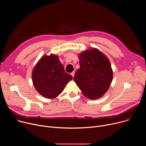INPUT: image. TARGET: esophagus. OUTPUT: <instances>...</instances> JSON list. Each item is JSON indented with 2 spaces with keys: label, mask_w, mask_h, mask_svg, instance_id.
I'll return each instance as SVG.
<instances>
[{
  "label": "esophagus",
  "mask_w": 146,
  "mask_h": 146,
  "mask_svg": "<svg viewBox=\"0 0 146 146\" xmlns=\"http://www.w3.org/2000/svg\"><path fill=\"white\" fill-rule=\"evenodd\" d=\"M74 73H74V72H73L71 73V75L72 76V77H74Z\"/></svg>",
  "instance_id": "1"
}]
</instances>
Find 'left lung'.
Instances as JSON below:
<instances>
[{
    "instance_id": "obj_1",
    "label": "left lung",
    "mask_w": 146,
    "mask_h": 146,
    "mask_svg": "<svg viewBox=\"0 0 146 146\" xmlns=\"http://www.w3.org/2000/svg\"><path fill=\"white\" fill-rule=\"evenodd\" d=\"M78 58L80 67L75 73L74 82L87 98H100L107 92L113 79L110 60L95 48L82 52Z\"/></svg>"
}]
</instances>
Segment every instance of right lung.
Listing matches in <instances>:
<instances>
[{
    "label": "right lung",
    "instance_id": "add662e5",
    "mask_svg": "<svg viewBox=\"0 0 146 146\" xmlns=\"http://www.w3.org/2000/svg\"><path fill=\"white\" fill-rule=\"evenodd\" d=\"M32 77L36 91L48 99L58 96L73 78L65 72L58 56L54 54L40 58L32 70Z\"/></svg>",
    "mask_w": 146,
    "mask_h": 146
}]
</instances>
